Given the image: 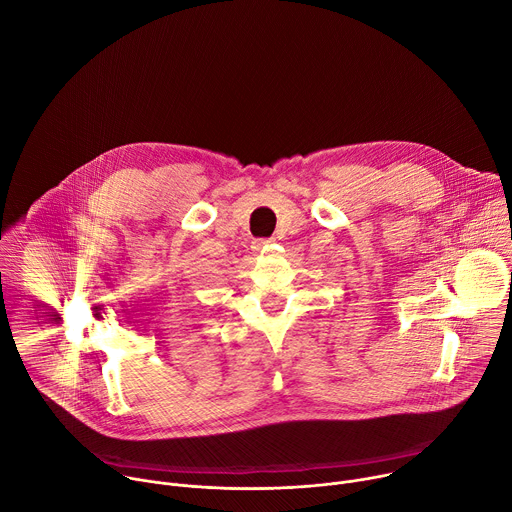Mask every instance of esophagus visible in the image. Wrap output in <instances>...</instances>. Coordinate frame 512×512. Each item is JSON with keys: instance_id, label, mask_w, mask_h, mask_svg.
<instances>
[{"instance_id": "obj_1", "label": "esophagus", "mask_w": 512, "mask_h": 512, "mask_svg": "<svg viewBox=\"0 0 512 512\" xmlns=\"http://www.w3.org/2000/svg\"><path fill=\"white\" fill-rule=\"evenodd\" d=\"M265 243H271V241H257V243H255V245H257V247H263V245H265Z\"/></svg>"}]
</instances>
